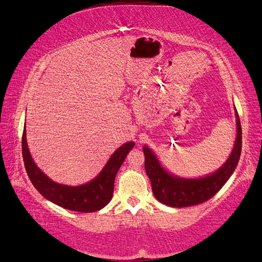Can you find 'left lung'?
Returning <instances> with one entry per match:
<instances>
[{
    "instance_id": "obj_1",
    "label": "left lung",
    "mask_w": 262,
    "mask_h": 262,
    "mask_svg": "<svg viewBox=\"0 0 262 262\" xmlns=\"http://www.w3.org/2000/svg\"><path fill=\"white\" fill-rule=\"evenodd\" d=\"M237 138L231 156L222 167L210 176L199 179H184L171 176L166 171L147 146L143 147L145 155V171L152 184L156 199L172 208L192 207L208 201L215 195L232 176L242 152V125L236 112Z\"/></svg>"
}]
</instances>
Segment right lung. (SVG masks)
Instances as JSON below:
<instances>
[{"instance_id": "1", "label": "right lung", "mask_w": 262, "mask_h": 262, "mask_svg": "<svg viewBox=\"0 0 262 262\" xmlns=\"http://www.w3.org/2000/svg\"><path fill=\"white\" fill-rule=\"evenodd\" d=\"M133 147L134 142L123 144L112 155L105 168L94 180L83 186L70 187L52 181L37 167L27 147L25 129L23 131L21 138L23 160L27 175L34 187L46 199L59 207L84 213L98 211L106 207L112 200L117 172L125 160V156Z\"/></svg>"}]
</instances>
